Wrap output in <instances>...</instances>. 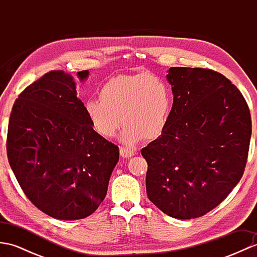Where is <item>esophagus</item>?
<instances>
[{
  "instance_id": "obj_1",
  "label": "esophagus",
  "mask_w": 257,
  "mask_h": 257,
  "mask_svg": "<svg viewBox=\"0 0 257 257\" xmlns=\"http://www.w3.org/2000/svg\"><path fill=\"white\" fill-rule=\"evenodd\" d=\"M119 151H120V156H121L122 158H130V157L136 155L135 150L129 149V148H124V147H121Z\"/></svg>"
}]
</instances>
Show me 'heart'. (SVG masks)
Listing matches in <instances>:
<instances>
[{
	"instance_id": "1",
	"label": "heart",
	"mask_w": 257,
	"mask_h": 257,
	"mask_svg": "<svg viewBox=\"0 0 257 257\" xmlns=\"http://www.w3.org/2000/svg\"><path fill=\"white\" fill-rule=\"evenodd\" d=\"M99 98L85 101L92 128L102 137L111 138L122 122L120 138L129 147L144 137H159L170 118V87L165 79L151 73L114 77L103 85Z\"/></svg>"
}]
</instances>
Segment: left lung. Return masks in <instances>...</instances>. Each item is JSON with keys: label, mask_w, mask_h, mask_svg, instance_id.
<instances>
[{"label": "left lung", "mask_w": 257, "mask_h": 257, "mask_svg": "<svg viewBox=\"0 0 257 257\" xmlns=\"http://www.w3.org/2000/svg\"><path fill=\"white\" fill-rule=\"evenodd\" d=\"M173 105L166 129L141 149L146 189L174 219L206 214L230 194L246 166L252 120L241 91L207 68L171 67Z\"/></svg>", "instance_id": "8db88e82"}]
</instances>
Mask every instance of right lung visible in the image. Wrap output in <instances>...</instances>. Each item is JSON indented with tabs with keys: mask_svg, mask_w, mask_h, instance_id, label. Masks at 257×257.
Here are the masks:
<instances>
[{
	"mask_svg": "<svg viewBox=\"0 0 257 257\" xmlns=\"http://www.w3.org/2000/svg\"><path fill=\"white\" fill-rule=\"evenodd\" d=\"M88 74L77 76L84 80ZM7 151L27 199L65 221L98 209L119 160V148L95 132L73 77L63 70H52L21 92L10 116Z\"/></svg>",
	"mask_w": 257,
	"mask_h": 257,
	"instance_id": "right-lung-1",
	"label": "right lung"
}]
</instances>
